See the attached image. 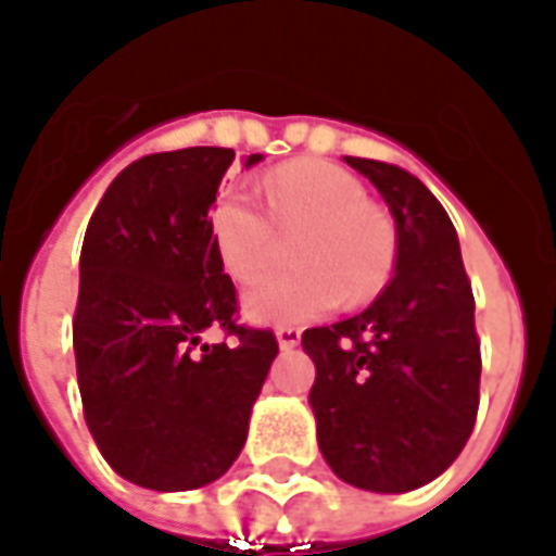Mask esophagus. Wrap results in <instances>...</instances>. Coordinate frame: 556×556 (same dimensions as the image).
I'll list each match as a JSON object with an SVG mask.
<instances>
[{"label": "esophagus", "instance_id": "1", "mask_svg": "<svg viewBox=\"0 0 556 556\" xmlns=\"http://www.w3.org/2000/svg\"><path fill=\"white\" fill-rule=\"evenodd\" d=\"M277 341L282 350H292V346H298V341H301V331L292 326H282L277 328Z\"/></svg>", "mask_w": 556, "mask_h": 556}]
</instances>
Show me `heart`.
Listing matches in <instances>:
<instances>
[{"instance_id": "1", "label": "heart", "mask_w": 556, "mask_h": 556, "mask_svg": "<svg viewBox=\"0 0 556 556\" xmlns=\"http://www.w3.org/2000/svg\"><path fill=\"white\" fill-rule=\"evenodd\" d=\"M264 206L230 185L213 203L210 228L218 262L237 282L258 279L294 240L286 274L247 292V313L267 326H301L346 304H368L399 262V228L374 206L365 182L328 161H289L262 179Z\"/></svg>"}]
</instances>
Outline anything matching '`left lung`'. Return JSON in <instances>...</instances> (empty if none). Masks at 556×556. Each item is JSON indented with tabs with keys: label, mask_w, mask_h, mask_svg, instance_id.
<instances>
[{
	"label": "left lung",
	"mask_w": 556,
	"mask_h": 556,
	"mask_svg": "<svg viewBox=\"0 0 556 556\" xmlns=\"http://www.w3.org/2000/svg\"><path fill=\"white\" fill-rule=\"evenodd\" d=\"M383 194L399 228L395 277L371 307L307 328L309 405L331 471L374 493L429 484L466 447L481 399L475 294L451 215L402 167L343 157Z\"/></svg>",
	"instance_id": "1"
}]
</instances>
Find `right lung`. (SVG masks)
I'll return each instance as SVG.
<instances>
[{"mask_svg":"<svg viewBox=\"0 0 556 556\" xmlns=\"http://www.w3.org/2000/svg\"><path fill=\"white\" fill-rule=\"evenodd\" d=\"M233 149L161 151L121 169L90 215L72 319L85 420L121 478L161 493L222 478L279 343L237 323L210 206ZM262 161L249 154L247 167ZM218 330L223 341L202 338Z\"/></svg>","mask_w":556,"mask_h":556,"instance_id":"right-lung-1","label":"right lung"}]
</instances>
